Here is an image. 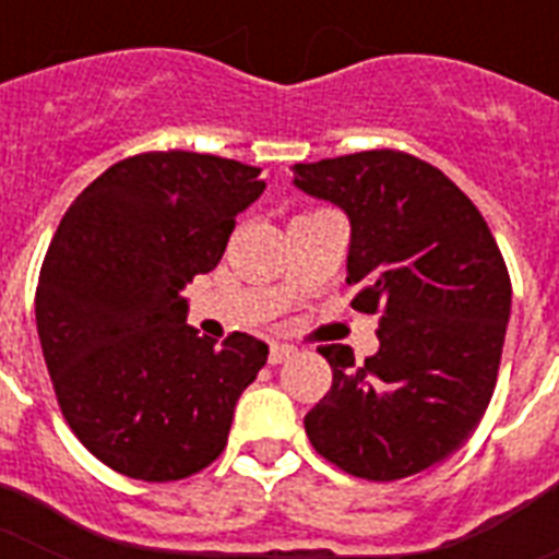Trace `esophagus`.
I'll list each match as a JSON object with an SVG mask.
<instances>
[{"instance_id":"1","label":"esophagus","mask_w":559,"mask_h":559,"mask_svg":"<svg viewBox=\"0 0 559 559\" xmlns=\"http://www.w3.org/2000/svg\"><path fill=\"white\" fill-rule=\"evenodd\" d=\"M293 354H296V348H293V345H281V342L270 345V362H272V366H281V362H287Z\"/></svg>"}]
</instances>
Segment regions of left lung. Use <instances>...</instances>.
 Wrapping results in <instances>:
<instances>
[{"mask_svg":"<svg viewBox=\"0 0 559 559\" xmlns=\"http://www.w3.org/2000/svg\"><path fill=\"white\" fill-rule=\"evenodd\" d=\"M296 186L350 217V307L380 316L362 366L322 345L333 385L305 417L313 450L366 481L424 473L464 443L493 397L511 275L481 211L403 151L296 165Z\"/></svg>","mask_w":559,"mask_h":559,"instance_id":"1","label":"left lung"}]
</instances>
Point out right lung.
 Segmentation results:
<instances>
[{
	"instance_id": "right-lung-1",
	"label": "right lung",
	"mask_w": 559,
	"mask_h": 559,
	"mask_svg": "<svg viewBox=\"0 0 559 559\" xmlns=\"http://www.w3.org/2000/svg\"><path fill=\"white\" fill-rule=\"evenodd\" d=\"M261 168L211 153L116 162L60 219L37 281V333L57 406L121 476L179 481L226 450L237 397L270 348L193 331L179 289L219 263Z\"/></svg>"
}]
</instances>
